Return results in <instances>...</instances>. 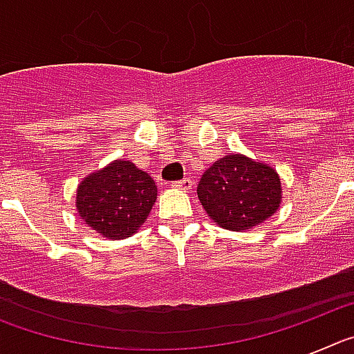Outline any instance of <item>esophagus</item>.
<instances>
[{"mask_svg": "<svg viewBox=\"0 0 354 354\" xmlns=\"http://www.w3.org/2000/svg\"><path fill=\"white\" fill-rule=\"evenodd\" d=\"M170 186L174 187V189H183V192H189V189L193 187V183H192V179H189V177H186V179H183V180L171 183Z\"/></svg>", "mask_w": 354, "mask_h": 354, "instance_id": "34e87169", "label": "esophagus"}]
</instances>
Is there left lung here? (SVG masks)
<instances>
[{"label": "left lung", "mask_w": 354, "mask_h": 354, "mask_svg": "<svg viewBox=\"0 0 354 354\" xmlns=\"http://www.w3.org/2000/svg\"><path fill=\"white\" fill-rule=\"evenodd\" d=\"M198 200L218 227L245 232L282 204V180L273 167L245 154L220 158L200 179Z\"/></svg>", "instance_id": "8db88e82"}]
</instances>
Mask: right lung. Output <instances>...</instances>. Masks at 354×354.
<instances>
[{"mask_svg": "<svg viewBox=\"0 0 354 354\" xmlns=\"http://www.w3.org/2000/svg\"><path fill=\"white\" fill-rule=\"evenodd\" d=\"M158 186L147 171L126 159H115L88 174L76 189L81 220L106 239H126L149 218Z\"/></svg>", "mask_w": 354, "mask_h": 354, "instance_id": "obj_1", "label": "right lung"}]
</instances>
